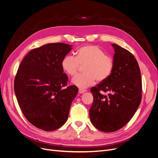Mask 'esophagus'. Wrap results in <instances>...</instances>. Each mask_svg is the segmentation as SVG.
Returning <instances> with one entry per match:
<instances>
[{
    "label": "esophagus",
    "mask_w": 158,
    "mask_h": 158,
    "mask_svg": "<svg viewBox=\"0 0 158 158\" xmlns=\"http://www.w3.org/2000/svg\"><path fill=\"white\" fill-rule=\"evenodd\" d=\"M86 92V89H81V88L79 89V94H83V93H85V92Z\"/></svg>",
    "instance_id": "obj_1"
}]
</instances>
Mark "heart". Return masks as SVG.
<instances>
[{
  "label": "heart",
  "instance_id": "heart-1",
  "mask_svg": "<svg viewBox=\"0 0 158 158\" xmlns=\"http://www.w3.org/2000/svg\"><path fill=\"white\" fill-rule=\"evenodd\" d=\"M63 70L70 76L76 75L80 66H84V74L75 76L72 83L80 88H86L98 82L108 79L113 72L114 63L103 50L97 45H87L79 48L76 57L65 56L61 61Z\"/></svg>",
  "mask_w": 158,
  "mask_h": 158
}]
</instances>
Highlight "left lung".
I'll return each mask as SVG.
<instances>
[{"mask_svg": "<svg viewBox=\"0 0 158 158\" xmlns=\"http://www.w3.org/2000/svg\"><path fill=\"white\" fill-rule=\"evenodd\" d=\"M111 77L91 88L94 102L89 118L99 131L111 132L123 127L133 117L142 100V83L138 63L127 50L117 44ZM102 92L108 93L104 96Z\"/></svg>", "mask_w": 158, "mask_h": 158, "instance_id": "left-lung-1", "label": "left lung"}]
</instances>
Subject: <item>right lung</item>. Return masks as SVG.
I'll return each instance as SVG.
<instances>
[{
  "label": "right lung",
  "mask_w": 158,
  "mask_h": 158,
  "mask_svg": "<svg viewBox=\"0 0 158 158\" xmlns=\"http://www.w3.org/2000/svg\"><path fill=\"white\" fill-rule=\"evenodd\" d=\"M71 47L54 43L32 49L16 72L14 89L18 103L25 117L38 129L54 131L67 120L78 92L76 86H67L69 77L61 64Z\"/></svg>",
  "instance_id": "right-lung-1"
}]
</instances>
